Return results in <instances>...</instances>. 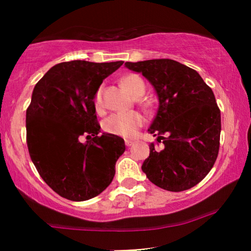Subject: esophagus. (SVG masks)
Wrapping results in <instances>:
<instances>
[{
  "mask_svg": "<svg viewBox=\"0 0 251 251\" xmlns=\"http://www.w3.org/2000/svg\"><path fill=\"white\" fill-rule=\"evenodd\" d=\"M126 146H131V145H133V142H131V140H126Z\"/></svg>",
  "mask_w": 251,
  "mask_h": 251,
  "instance_id": "obj_1",
  "label": "esophagus"
}]
</instances>
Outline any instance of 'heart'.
Segmentation results:
<instances>
[{"label":"heart","mask_w":251,"mask_h":251,"mask_svg":"<svg viewBox=\"0 0 251 251\" xmlns=\"http://www.w3.org/2000/svg\"><path fill=\"white\" fill-rule=\"evenodd\" d=\"M121 83L126 91L135 98H139L145 94L146 84L139 75L126 74L122 77ZM102 88H98L94 96V105L96 111H101L102 108ZM144 118L138 112L114 113L109 115L102 122V129L109 135H114L123 138H131L135 136L137 130L143 126Z\"/></svg>","instance_id":"b5f03b06"}]
</instances>
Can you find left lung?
<instances>
[{"label": "left lung", "instance_id": "8db88e82", "mask_svg": "<svg viewBox=\"0 0 251 251\" xmlns=\"http://www.w3.org/2000/svg\"><path fill=\"white\" fill-rule=\"evenodd\" d=\"M126 67L142 73L159 97L149 131L157 136L162 149L151 143L143 171L163 190H190L207 176L218 156L222 125L214 92L197 71L173 59L126 61Z\"/></svg>", "mask_w": 251, "mask_h": 251}]
</instances>
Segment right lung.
I'll return each mask as SVG.
<instances>
[{"label": "right lung", "mask_w": 251, "mask_h": 251, "mask_svg": "<svg viewBox=\"0 0 251 251\" xmlns=\"http://www.w3.org/2000/svg\"><path fill=\"white\" fill-rule=\"evenodd\" d=\"M123 61H65L37 82L26 111V142L42 179L60 197L85 201L112 183L126 151L121 137L102 133L94 96ZM85 136L87 142L80 139Z\"/></svg>", "instance_id": "obj_1"}]
</instances>
